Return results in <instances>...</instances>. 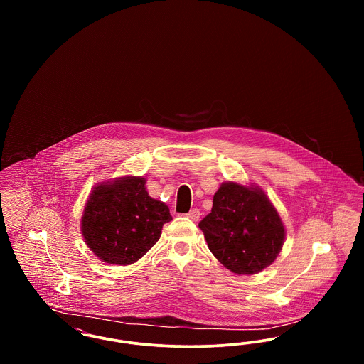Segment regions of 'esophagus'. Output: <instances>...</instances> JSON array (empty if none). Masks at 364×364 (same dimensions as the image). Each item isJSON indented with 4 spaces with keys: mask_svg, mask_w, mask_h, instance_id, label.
Masks as SVG:
<instances>
[{
    "mask_svg": "<svg viewBox=\"0 0 364 364\" xmlns=\"http://www.w3.org/2000/svg\"><path fill=\"white\" fill-rule=\"evenodd\" d=\"M187 217L190 218L191 221H198L199 220V217H200V211H199V208H192L190 213L187 214Z\"/></svg>",
    "mask_w": 364,
    "mask_h": 364,
    "instance_id": "obj_1",
    "label": "esophagus"
}]
</instances>
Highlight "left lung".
Masks as SVG:
<instances>
[{
	"mask_svg": "<svg viewBox=\"0 0 364 364\" xmlns=\"http://www.w3.org/2000/svg\"><path fill=\"white\" fill-rule=\"evenodd\" d=\"M199 228L213 255L239 276L270 266L285 240L281 217L266 193L235 181L221 184Z\"/></svg>",
	"mask_w": 364,
	"mask_h": 364,
	"instance_id": "obj_1",
	"label": "left lung"
}]
</instances>
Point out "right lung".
<instances>
[{
	"mask_svg": "<svg viewBox=\"0 0 364 364\" xmlns=\"http://www.w3.org/2000/svg\"><path fill=\"white\" fill-rule=\"evenodd\" d=\"M172 220L169 208L146 191V178L125 176L91 191L82 217L88 248L105 263L127 266L140 259Z\"/></svg>",
	"mask_w": 364,
	"mask_h": 364,
	"instance_id": "1",
	"label": "right lung"
}]
</instances>
